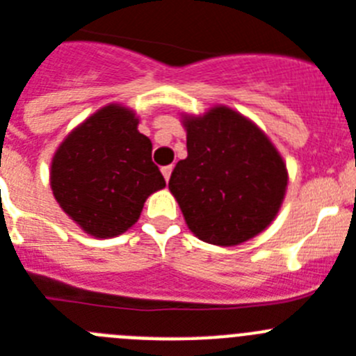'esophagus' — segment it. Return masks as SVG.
Here are the masks:
<instances>
[{
	"label": "esophagus",
	"mask_w": 356,
	"mask_h": 356,
	"mask_svg": "<svg viewBox=\"0 0 356 356\" xmlns=\"http://www.w3.org/2000/svg\"><path fill=\"white\" fill-rule=\"evenodd\" d=\"M161 172H163V175H165V179H166V181H168V179H170V174H172V165H168V166H163V168H161Z\"/></svg>",
	"instance_id": "34e87169"
}]
</instances>
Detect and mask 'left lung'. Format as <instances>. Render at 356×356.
<instances>
[{"label":"left lung","instance_id":"1","mask_svg":"<svg viewBox=\"0 0 356 356\" xmlns=\"http://www.w3.org/2000/svg\"><path fill=\"white\" fill-rule=\"evenodd\" d=\"M188 158L168 188L191 232L234 246L254 238L277 216L287 186L286 165L264 133L225 106L184 122Z\"/></svg>","mask_w":356,"mask_h":356}]
</instances>
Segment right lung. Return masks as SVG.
<instances>
[{
    "label": "right lung",
    "instance_id": "obj_1",
    "mask_svg": "<svg viewBox=\"0 0 356 356\" xmlns=\"http://www.w3.org/2000/svg\"><path fill=\"white\" fill-rule=\"evenodd\" d=\"M136 126L133 111L111 104L72 131L53 158L54 198L95 238L126 232L147 197L165 188L152 143Z\"/></svg>",
    "mask_w": 356,
    "mask_h": 356
}]
</instances>
